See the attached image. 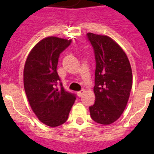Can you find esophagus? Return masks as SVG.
<instances>
[{
    "mask_svg": "<svg viewBox=\"0 0 154 154\" xmlns=\"http://www.w3.org/2000/svg\"><path fill=\"white\" fill-rule=\"evenodd\" d=\"M85 93V90L84 89H82V90H80V91L77 92V96L78 97H82Z\"/></svg>",
    "mask_w": 154,
    "mask_h": 154,
    "instance_id": "obj_1",
    "label": "esophagus"
}]
</instances>
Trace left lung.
<instances>
[{
  "mask_svg": "<svg viewBox=\"0 0 154 154\" xmlns=\"http://www.w3.org/2000/svg\"><path fill=\"white\" fill-rule=\"evenodd\" d=\"M94 49L95 103L89 107L92 119L101 125L116 122L124 112L133 85L131 66L119 45L107 36L88 32Z\"/></svg>",
  "mask_w": 154,
  "mask_h": 154,
  "instance_id": "8db88e82",
  "label": "left lung"
}]
</instances>
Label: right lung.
I'll return each mask as SVG.
<instances>
[{
	"mask_svg": "<svg viewBox=\"0 0 154 154\" xmlns=\"http://www.w3.org/2000/svg\"><path fill=\"white\" fill-rule=\"evenodd\" d=\"M71 42L56 37L44 38L25 61L24 87L28 101L37 118L48 126L64 124L76 100L74 94L64 89L57 72L60 54Z\"/></svg>",
	"mask_w": 154,
	"mask_h": 154,
	"instance_id": "right-lung-1",
	"label": "right lung"
}]
</instances>
